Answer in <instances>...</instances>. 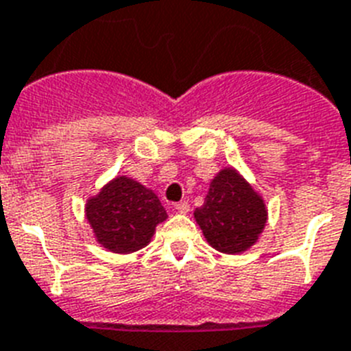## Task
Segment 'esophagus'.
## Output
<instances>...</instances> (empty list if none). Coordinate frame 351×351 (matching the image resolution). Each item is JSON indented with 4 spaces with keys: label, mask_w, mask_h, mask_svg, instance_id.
<instances>
[{
    "label": "esophagus",
    "mask_w": 351,
    "mask_h": 351,
    "mask_svg": "<svg viewBox=\"0 0 351 351\" xmlns=\"http://www.w3.org/2000/svg\"><path fill=\"white\" fill-rule=\"evenodd\" d=\"M175 209L178 211V213H189V204L178 202V204H175Z\"/></svg>",
    "instance_id": "obj_1"
}]
</instances>
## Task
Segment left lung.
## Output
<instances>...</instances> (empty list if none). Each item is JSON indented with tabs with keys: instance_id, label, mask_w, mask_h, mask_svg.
Here are the masks:
<instances>
[{
	"instance_id": "left-lung-1",
	"label": "left lung",
	"mask_w": 351,
	"mask_h": 351,
	"mask_svg": "<svg viewBox=\"0 0 351 351\" xmlns=\"http://www.w3.org/2000/svg\"><path fill=\"white\" fill-rule=\"evenodd\" d=\"M200 230L217 251L237 255L258 240L267 220L264 200L234 169H222L195 209Z\"/></svg>"
}]
</instances>
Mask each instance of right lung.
Wrapping results in <instances>:
<instances>
[{"label": "right lung", "mask_w": 351, "mask_h": 351, "mask_svg": "<svg viewBox=\"0 0 351 351\" xmlns=\"http://www.w3.org/2000/svg\"><path fill=\"white\" fill-rule=\"evenodd\" d=\"M85 215L96 240L112 253L142 250L151 242L154 228L167 219L158 197L127 176H117L89 198Z\"/></svg>", "instance_id": "1"}]
</instances>
